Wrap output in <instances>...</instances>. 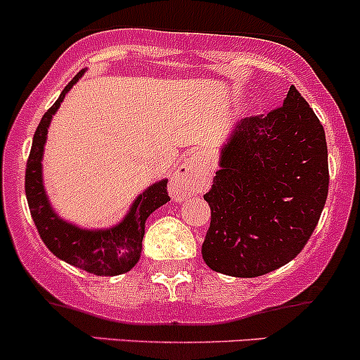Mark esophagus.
Wrapping results in <instances>:
<instances>
[{
  "instance_id": "esophagus-1",
  "label": "esophagus",
  "mask_w": 360,
  "mask_h": 360,
  "mask_svg": "<svg viewBox=\"0 0 360 360\" xmlns=\"http://www.w3.org/2000/svg\"><path fill=\"white\" fill-rule=\"evenodd\" d=\"M207 184V170L195 157L186 158L183 165L176 170L174 177L170 179V195L176 200L197 195L205 188Z\"/></svg>"
}]
</instances>
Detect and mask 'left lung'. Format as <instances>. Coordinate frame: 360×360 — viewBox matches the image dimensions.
I'll use <instances>...</instances> for the list:
<instances>
[{"label": "left lung", "mask_w": 360, "mask_h": 360, "mask_svg": "<svg viewBox=\"0 0 360 360\" xmlns=\"http://www.w3.org/2000/svg\"><path fill=\"white\" fill-rule=\"evenodd\" d=\"M329 190L328 144L317 115L291 85L284 104L244 118L203 195L210 226L203 261L231 277H259L310 240Z\"/></svg>", "instance_id": "left-lung-1"}]
</instances>
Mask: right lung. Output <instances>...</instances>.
Instances as JSON below:
<instances>
[{"label":"right lung","mask_w":360,"mask_h":360,"mask_svg":"<svg viewBox=\"0 0 360 360\" xmlns=\"http://www.w3.org/2000/svg\"><path fill=\"white\" fill-rule=\"evenodd\" d=\"M82 75L83 71H79L68 83L59 99L43 115L41 122L36 129L31 153H29L27 165H25V197H27L29 210H31L32 221L38 228L39 237L57 257L72 266L89 271V274L101 275V277H115V275H122L136 266L141 257V249H143L144 223H146L148 216L160 205L169 202L170 197L167 191V181H160L137 197L130 212L118 226L99 231L79 230L60 219L50 209L41 181L43 144H45L52 115L59 110L64 96Z\"/></svg>","instance_id":"add662e5"}]
</instances>
